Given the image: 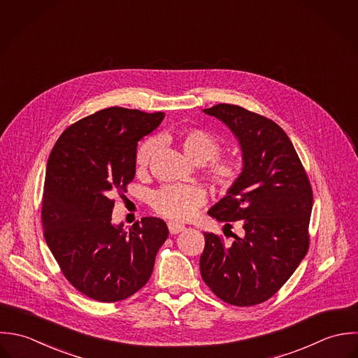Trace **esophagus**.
<instances>
[{
	"label": "esophagus",
	"instance_id": "obj_1",
	"mask_svg": "<svg viewBox=\"0 0 358 358\" xmlns=\"http://www.w3.org/2000/svg\"><path fill=\"white\" fill-rule=\"evenodd\" d=\"M168 229H169L171 235H178L179 232L185 231V227L183 225H178L175 222H168Z\"/></svg>",
	"mask_w": 358,
	"mask_h": 358
}]
</instances>
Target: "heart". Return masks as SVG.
<instances>
[{
	"label": "heart",
	"instance_id": "b5f03b06",
	"mask_svg": "<svg viewBox=\"0 0 358 358\" xmlns=\"http://www.w3.org/2000/svg\"><path fill=\"white\" fill-rule=\"evenodd\" d=\"M173 141L183 154L203 164V171L210 183L221 193H229L238 185L243 173V161L234 155H220L221 140L201 127H187L173 136ZM155 143L144 141L136 151L134 162L138 169L145 168L154 154ZM204 203V193L193 186H164L150 199L151 208L172 221H187Z\"/></svg>",
	"mask_w": 358,
	"mask_h": 358
}]
</instances>
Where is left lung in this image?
Wrapping results in <instances>:
<instances>
[{
  "instance_id": "left-lung-1",
  "label": "left lung",
  "mask_w": 358,
  "mask_h": 358,
  "mask_svg": "<svg viewBox=\"0 0 358 358\" xmlns=\"http://www.w3.org/2000/svg\"><path fill=\"white\" fill-rule=\"evenodd\" d=\"M204 113L229 126L243 152L238 185L208 214L229 229L238 222L243 235L232 234L234 243L227 244L220 235L204 234L201 278L222 301L257 306L286 283L308 251L313 187L278 123L232 104Z\"/></svg>"
}]
</instances>
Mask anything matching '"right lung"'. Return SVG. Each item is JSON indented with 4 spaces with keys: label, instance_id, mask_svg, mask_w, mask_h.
I'll return each mask as SVG.
<instances>
[{
    "label": "right lung",
    "instance_id": "right-lung-1",
    "mask_svg": "<svg viewBox=\"0 0 358 358\" xmlns=\"http://www.w3.org/2000/svg\"><path fill=\"white\" fill-rule=\"evenodd\" d=\"M164 117L106 108L66 127L50 154L41 204L44 238L68 282L96 301L115 303L138 292L169 235L155 217L136 221L129 232L111 222L113 196L123 194L134 179L137 141Z\"/></svg>",
    "mask_w": 358,
    "mask_h": 358
}]
</instances>
